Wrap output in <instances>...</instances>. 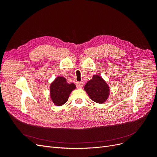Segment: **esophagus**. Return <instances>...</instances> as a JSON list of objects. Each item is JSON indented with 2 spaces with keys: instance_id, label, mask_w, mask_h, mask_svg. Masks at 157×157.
I'll return each mask as SVG.
<instances>
[{
  "instance_id": "34e87169",
  "label": "esophagus",
  "mask_w": 157,
  "mask_h": 157,
  "mask_svg": "<svg viewBox=\"0 0 157 157\" xmlns=\"http://www.w3.org/2000/svg\"><path fill=\"white\" fill-rule=\"evenodd\" d=\"M84 83L82 82H76V86L77 88H82L83 87Z\"/></svg>"
}]
</instances>
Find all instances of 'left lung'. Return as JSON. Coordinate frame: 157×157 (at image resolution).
Here are the masks:
<instances>
[{
	"label": "left lung",
	"instance_id": "left-lung-1",
	"mask_svg": "<svg viewBox=\"0 0 157 157\" xmlns=\"http://www.w3.org/2000/svg\"><path fill=\"white\" fill-rule=\"evenodd\" d=\"M84 90L92 101L98 103L105 102L109 96V87L99 75H94L84 86Z\"/></svg>",
	"mask_w": 157,
	"mask_h": 157
}]
</instances>
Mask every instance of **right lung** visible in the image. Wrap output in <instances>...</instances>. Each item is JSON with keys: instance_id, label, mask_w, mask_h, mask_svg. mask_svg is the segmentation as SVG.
<instances>
[{"instance_id": "1", "label": "right lung", "mask_w": 157, "mask_h": 157, "mask_svg": "<svg viewBox=\"0 0 157 157\" xmlns=\"http://www.w3.org/2000/svg\"><path fill=\"white\" fill-rule=\"evenodd\" d=\"M76 88L73 84L67 82L65 78L58 77L50 84V98L56 106H61L67 101L70 94Z\"/></svg>"}]
</instances>
